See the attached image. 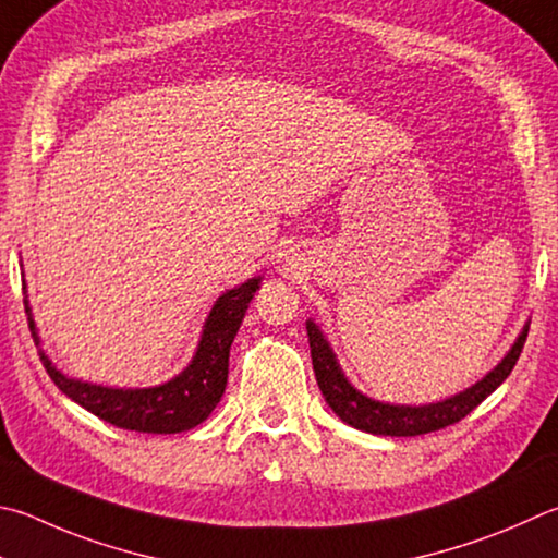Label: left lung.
Segmentation results:
<instances>
[{
  "label": "left lung",
  "mask_w": 558,
  "mask_h": 558,
  "mask_svg": "<svg viewBox=\"0 0 558 558\" xmlns=\"http://www.w3.org/2000/svg\"><path fill=\"white\" fill-rule=\"evenodd\" d=\"M526 331L530 329L524 327L508 356L502 359V363H498V368H493L488 376L475 383L473 388L437 404L410 408V404H385L361 395L347 378H343L339 363L333 359L327 339L322 337V331L314 327L312 322H307L312 366L324 400H327L329 408L337 412L343 422L351 424V427L368 434H380V437H417V434L439 432L444 427H449V424L461 422L465 414L478 408V404L510 376L524 349Z\"/></svg>",
  "instance_id": "left-lung-1"
}]
</instances>
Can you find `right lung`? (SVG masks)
I'll return each instance as SVG.
<instances>
[{
    "instance_id": "right-lung-1",
    "label": "right lung",
    "mask_w": 558,
    "mask_h": 558,
    "mask_svg": "<svg viewBox=\"0 0 558 558\" xmlns=\"http://www.w3.org/2000/svg\"><path fill=\"white\" fill-rule=\"evenodd\" d=\"M258 282L260 278H253L217 300V305L211 307L205 322L195 359L178 378L158 385V388H102V385L65 378L63 373L56 371V366H50L46 356H40V361H44L50 380L70 400L83 404L95 417L114 424L119 429L144 434H178L192 429L209 417L221 395H225L231 341L236 337L248 302L253 300V292L258 290ZM28 329L34 331L32 317H28Z\"/></svg>"
}]
</instances>
